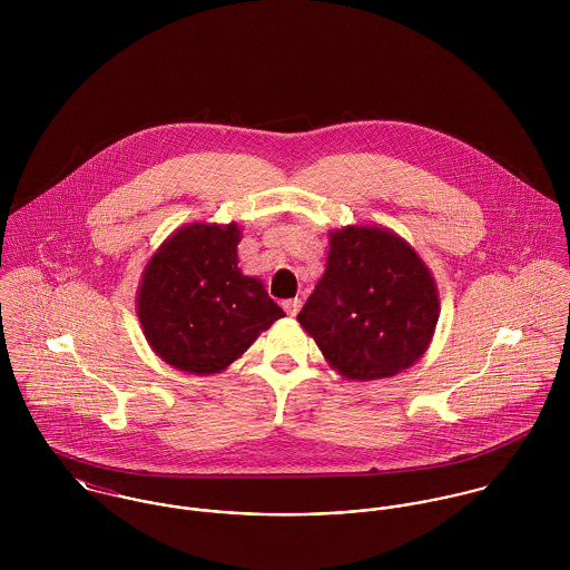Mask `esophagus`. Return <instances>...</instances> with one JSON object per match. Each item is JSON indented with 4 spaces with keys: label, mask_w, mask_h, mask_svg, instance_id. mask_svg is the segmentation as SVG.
<instances>
[{
    "label": "esophagus",
    "mask_w": 570,
    "mask_h": 570,
    "mask_svg": "<svg viewBox=\"0 0 570 570\" xmlns=\"http://www.w3.org/2000/svg\"><path fill=\"white\" fill-rule=\"evenodd\" d=\"M283 309L287 312V316H296L301 312V301L298 298H289V301H283Z\"/></svg>",
    "instance_id": "esophagus-1"
}]
</instances>
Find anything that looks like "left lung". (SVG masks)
Wrapping results in <instances>:
<instances>
[{
    "mask_svg": "<svg viewBox=\"0 0 570 570\" xmlns=\"http://www.w3.org/2000/svg\"><path fill=\"white\" fill-rule=\"evenodd\" d=\"M439 312L434 276L406 239L382 226H344L328 233L325 274L298 323L331 368L371 382L423 357Z\"/></svg>",
    "mask_w": 570,
    "mask_h": 570,
    "instance_id": "8db88e82",
    "label": "left lung"
}]
</instances>
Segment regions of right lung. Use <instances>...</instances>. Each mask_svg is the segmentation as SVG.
I'll use <instances>...</instances> for the list:
<instances>
[{
  "instance_id": "obj_1",
  "label": "right lung",
  "mask_w": 570,
  "mask_h": 570,
  "mask_svg": "<svg viewBox=\"0 0 570 570\" xmlns=\"http://www.w3.org/2000/svg\"><path fill=\"white\" fill-rule=\"evenodd\" d=\"M242 228L193 222L177 228L145 265L136 312L142 333L166 364L215 375L285 312L263 281L239 269Z\"/></svg>"
}]
</instances>
